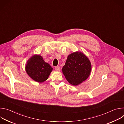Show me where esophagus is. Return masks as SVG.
Masks as SVG:
<instances>
[{
	"label": "esophagus",
	"mask_w": 124,
	"mask_h": 124,
	"mask_svg": "<svg viewBox=\"0 0 124 124\" xmlns=\"http://www.w3.org/2000/svg\"><path fill=\"white\" fill-rule=\"evenodd\" d=\"M54 69H55V70H57V71H59V70H60V68L59 67H58V66L55 67Z\"/></svg>",
	"instance_id": "34e87169"
}]
</instances>
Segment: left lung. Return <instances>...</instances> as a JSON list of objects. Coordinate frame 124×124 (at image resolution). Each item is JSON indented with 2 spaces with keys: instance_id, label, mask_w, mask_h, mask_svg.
Returning a JSON list of instances; mask_svg holds the SVG:
<instances>
[{
  "instance_id": "8db88e82",
  "label": "left lung",
  "mask_w": 124,
  "mask_h": 124,
  "mask_svg": "<svg viewBox=\"0 0 124 124\" xmlns=\"http://www.w3.org/2000/svg\"><path fill=\"white\" fill-rule=\"evenodd\" d=\"M91 68L89 59L83 53L77 51L68 55L62 72L67 81L76 86L89 77Z\"/></svg>"
}]
</instances>
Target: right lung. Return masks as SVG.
I'll list each match as a JSON object with an SVG mask.
<instances>
[{"mask_svg":"<svg viewBox=\"0 0 124 124\" xmlns=\"http://www.w3.org/2000/svg\"><path fill=\"white\" fill-rule=\"evenodd\" d=\"M53 68L44 61L39 55H34L30 58L25 66L27 75L34 81L43 82L48 78Z\"/></svg>","mask_w":124,"mask_h":124,"instance_id":"right-lung-1","label":"right lung"}]
</instances>
